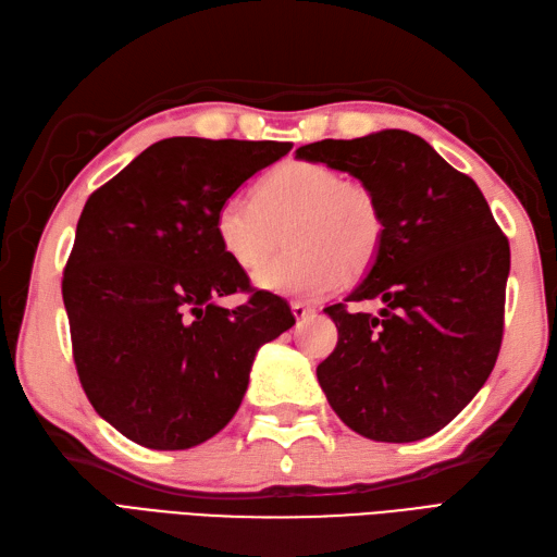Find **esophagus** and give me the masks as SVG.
Wrapping results in <instances>:
<instances>
[{
  "instance_id": "34e87169",
  "label": "esophagus",
  "mask_w": 557,
  "mask_h": 557,
  "mask_svg": "<svg viewBox=\"0 0 557 557\" xmlns=\"http://www.w3.org/2000/svg\"><path fill=\"white\" fill-rule=\"evenodd\" d=\"M290 311H293V317H295L297 321H302V319H309V317L317 314V309L305 305V302H293V305H290Z\"/></svg>"
}]
</instances>
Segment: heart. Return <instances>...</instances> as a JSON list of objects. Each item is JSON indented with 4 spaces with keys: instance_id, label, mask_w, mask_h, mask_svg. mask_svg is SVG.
<instances>
[{
    "instance_id": "b5f03b06",
    "label": "heart",
    "mask_w": 557,
    "mask_h": 557,
    "mask_svg": "<svg viewBox=\"0 0 557 557\" xmlns=\"http://www.w3.org/2000/svg\"><path fill=\"white\" fill-rule=\"evenodd\" d=\"M287 234L289 252L268 257ZM214 236L243 271L257 272L262 290L295 300H319L345 276L369 271L387 236V216L371 184L311 160L283 162L255 186L252 200L232 196L214 212Z\"/></svg>"
}]
</instances>
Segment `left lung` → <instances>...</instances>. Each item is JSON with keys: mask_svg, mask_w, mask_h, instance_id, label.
Returning a JSON list of instances; mask_svg holds the SVG:
<instances>
[{"mask_svg": "<svg viewBox=\"0 0 557 557\" xmlns=\"http://www.w3.org/2000/svg\"><path fill=\"white\" fill-rule=\"evenodd\" d=\"M295 156L371 184L387 216L385 246L347 297L383 309H323L337 325L333 355L317 366L325 399L347 428L375 442L435 435L496 363L508 238L478 184L411 132L323 139Z\"/></svg>", "mask_w": 557, "mask_h": 557, "instance_id": "obj_1", "label": "left lung"}]
</instances>
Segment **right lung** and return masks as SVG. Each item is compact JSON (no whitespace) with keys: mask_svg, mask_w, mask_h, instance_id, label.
<instances>
[{"mask_svg":"<svg viewBox=\"0 0 557 557\" xmlns=\"http://www.w3.org/2000/svg\"><path fill=\"white\" fill-rule=\"evenodd\" d=\"M293 144L172 137L97 188L63 271L73 359L94 411L146 449L214 437L248 389L257 349L295 323L252 290L214 236V212ZM250 292L226 310L215 297Z\"/></svg>","mask_w":557,"mask_h":557,"instance_id":"right-lung-1","label":"right lung"}]
</instances>
